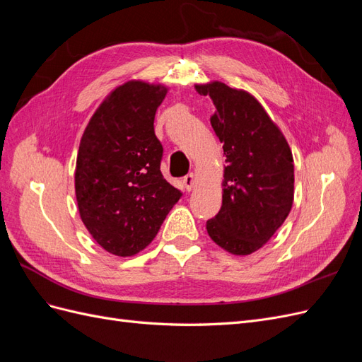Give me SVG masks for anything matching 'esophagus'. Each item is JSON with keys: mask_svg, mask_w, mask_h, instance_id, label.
<instances>
[{"mask_svg": "<svg viewBox=\"0 0 362 362\" xmlns=\"http://www.w3.org/2000/svg\"><path fill=\"white\" fill-rule=\"evenodd\" d=\"M182 184H184L185 190H187V192H192V190L196 187V175H194V173L185 175V177L182 178Z\"/></svg>", "mask_w": 362, "mask_h": 362, "instance_id": "1", "label": "esophagus"}]
</instances>
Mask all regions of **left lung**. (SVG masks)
Wrapping results in <instances>:
<instances>
[{
	"instance_id": "left-lung-1",
	"label": "left lung",
	"mask_w": 362,
	"mask_h": 362,
	"mask_svg": "<svg viewBox=\"0 0 362 362\" xmlns=\"http://www.w3.org/2000/svg\"><path fill=\"white\" fill-rule=\"evenodd\" d=\"M216 107L210 117L226 166L221 211L206 222L213 242L233 255L261 249L286 221L294 199V163L287 139L257 98L222 81L194 84Z\"/></svg>"
}]
</instances>
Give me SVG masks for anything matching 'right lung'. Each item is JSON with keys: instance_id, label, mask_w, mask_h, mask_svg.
<instances>
[{"instance_id": "right-lung-1", "label": "right lung", "mask_w": 362, "mask_h": 362, "mask_svg": "<svg viewBox=\"0 0 362 362\" xmlns=\"http://www.w3.org/2000/svg\"><path fill=\"white\" fill-rule=\"evenodd\" d=\"M163 84L129 80L96 108L80 140L75 196L95 242L133 257L156 238L181 192L163 178V146L154 133Z\"/></svg>"}]
</instances>
